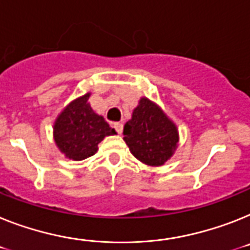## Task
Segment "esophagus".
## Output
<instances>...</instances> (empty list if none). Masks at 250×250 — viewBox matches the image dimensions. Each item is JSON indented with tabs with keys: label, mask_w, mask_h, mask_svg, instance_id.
Wrapping results in <instances>:
<instances>
[{
	"label": "esophagus",
	"mask_w": 250,
	"mask_h": 250,
	"mask_svg": "<svg viewBox=\"0 0 250 250\" xmlns=\"http://www.w3.org/2000/svg\"><path fill=\"white\" fill-rule=\"evenodd\" d=\"M114 128L115 131L118 132L119 135H121L122 132H123V125H122L121 122H117V123H114Z\"/></svg>",
	"instance_id": "esophagus-1"
}]
</instances>
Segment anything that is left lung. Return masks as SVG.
I'll use <instances>...</instances> for the list:
<instances>
[{
  "instance_id": "left-lung-1",
  "label": "left lung",
  "mask_w": 250,
  "mask_h": 250,
  "mask_svg": "<svg viewBox=\"0 0 250 250\" xmlns=\"http://www.w3.org/2000/svg\"><path fill=\"white\" fill-rule=\"evenodd\" d=\"M123 140L131 154L148 167H161L179 145L177 125L148 98H141L125 125Z\"/></svg>"
}]
</instances>
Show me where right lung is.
<instances>
[{
	"instance_id": "obj_1",
	"label": "right lung",
	"mask_w": 250,
	"mask_h": 250,
	"mask_svg": "<svg viewBox=\"0 0 250 250\" xmlns=\"http://www.w3.org/2000/svg\"><path fill=\"white\" fill-rule=\"evenodd\" d=\"M90 93L67 104L53 125V138L66 159L85 160L98 151L106 136L117 135L103 115L96 114L89 103Z\"/></svg>"
}]
</instances>
